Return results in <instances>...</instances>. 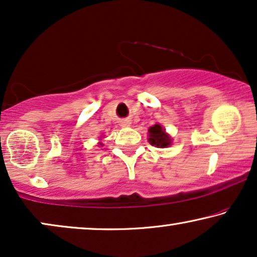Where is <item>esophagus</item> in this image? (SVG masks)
I'll list each match as a JSON object with an SVG mask.
<instances>
[{
  "label": "esophagus",
  "mask_w": 257,
  "mask_h": 257,
  "mask_svg": "<svg viewBox=\"0 0 257 257\" xmlns=\"http://www.w3.org/2000/svg\"><path fill=\"white\" fill-rule=\"evenodd\" d=\"M120 125L122 126V127H128V126H131V121L127 120V119H125V120L121 121Z\"/></svg>",
  "instance_id": "1"
}]
</instances>
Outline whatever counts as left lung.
I'll return each instance as SVG.
<instances>
[{
  "mask_svg": "<svg viewBox=\"0 0 257 257\" xmlns=\"http://www.w3.org/2000/svg\"><path fill=\"white\" fill-rule=\"evenodd\" d=\"M149 142L151 145L165 149V147L171 145L172 139L171 137L165 132L163 126L159 124H156L151 126L149 128Z\"/></svg>",
  "mask_w": 257,
  "mask_h": 257,
  "instance_id": "1",
  "label": "left lung"
}]
</instances>
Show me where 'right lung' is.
Returning a JSON list of instances; mask_svg holds the SVG:
<instances>
[{"label": "right lung", "mask_w": 257, "mask_h": 257, "mask_svg": "<svg viewBox=\"0 0 257 257\" xmlns=\"http://www.w3.org/2000/svg\"><path fill=\"white\" fill-rule=\"evenodd\" d=\"M100 145H101V144H100Z\"/></svg>", "instance_id": "1"}]
</instances>
